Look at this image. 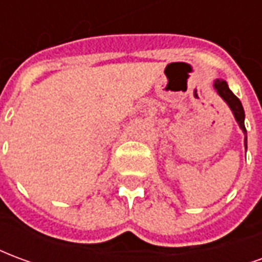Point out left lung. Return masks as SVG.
I'll return each instance as SVG.
<instances>
[{
    "mask_svg": "<svg viewBox=\"0 0 262 262\" xmlns=\"http://www.w3.org/2000/svg\"><path fill=\"white\" fill-rule=\"evenodd\" d=\"M214 88L219 94L220 97L223 98L226 101V103L230 106L231 112L236 118L237 123L242 127V130L244 132V135H247V130H246V126H244V109H243V105L240 102V99L230 91V88L227 85V82L223 80H216L214 81ZM244 144H246V148H247V136L244 137Z\"/></svg>",
    "mask_w": 262,
    "mask_h": 262,
    "instance_id": "left-lung-1",
    "label": "left lung"
}]
</instances>
